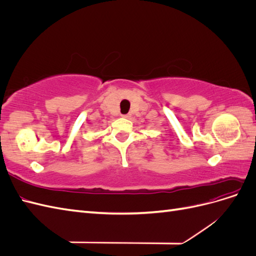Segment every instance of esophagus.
Instances as JSON below:
<instances>
[{"mask_svg": "<svg viewBox=\"0 0 256 256\" xmlns=\"http://www.w3.org/2000/svg\"><path fill=\"white\" fill-rule=\"evenodd\" d=\"M122 118H130V115L129 114H126V115H122Z\"/></svg>", "mask_w": 256, "mask_h": 256, "instance_id": "esophagus-1", "label": "esophagus"}]
</instances>
